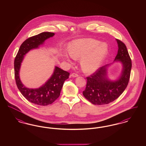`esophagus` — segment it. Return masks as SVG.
<instances>
[{"label": "esophagus", "instance_id": "1", "mask_svg": "<svg viewBox=\"0 0 146 146\" xmlns=\"http://www.w3.org/2000/svg\"><path fill=\"white\" fill-rule=\"evenodd\" d=\"M71 76H72V77H77V76H79V75L78 74H76V73H72V74H71Z\"/></svg>", "mask_w": 146, "mask_h": 146}]
</instances>
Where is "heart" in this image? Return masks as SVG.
<instances>
[{"mask_svg":"<svg viewBox=\"0 0 146 146\" xmlns=\"http://www.w3.org/2000/svg\"><path fill=\"white\" fill-rule=\"evenodd\" d=\"M94 39L87 38L77 39L69 45L68 52L75 59H80L82 70L88 73L94 72L99 68L108 52L107 45ZM63 58L68 60L66 55Z\"/></svg>","mask_w":146,"mask_h":146,"instance_id":"heart-1","label":"heart"}]
</instances>
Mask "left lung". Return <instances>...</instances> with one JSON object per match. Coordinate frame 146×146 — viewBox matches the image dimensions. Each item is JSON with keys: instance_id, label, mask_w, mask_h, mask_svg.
I'll return each mask as SVG.
<instances>
[{"instance_id": "8db88e82", "label": "left lung", "mask_w": 146, "mask_h": 146, "mask_svg": "<svg viewBox=\"0 0 146 146\" xmlns=\"http://www.w3.org/2000/svg\"><path fill=\"white\" fill-rule=\"evenodd\" d=\"M118 54L114 62H120L123 65L121 75L118 79L111 81L107 76L106 64L99 68L90 76L86 77L87 84L83 94L92 104H108L118 98L125 90L129 83L132 67L131 60L124 42L116 39Z\"/></svg>"}]
</instances>
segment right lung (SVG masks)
<instances>
[{
	"label": "right lung",
	"mask_w": 146,
	"mask_h": 146,
	"mask_svg": "<svg viewBox=\"0 0 146 146\" xmlns=\"http://www.w3.org/2000/svg\"><path fill=\"white\" fill-rule=\"evenodd\" d=\"M54 35L51 32H42L29 38L21 44L14 61L15 81L19 90L28 101L39 106L51 104L60 96L63 83L69 78L70 73L56 66L52 75L45 83L37 89H29L22 83L20 78L21 62L31 50L38 48L45 40Z\"/></svg>",
	"instance_id": "1"
}]
</instances>
